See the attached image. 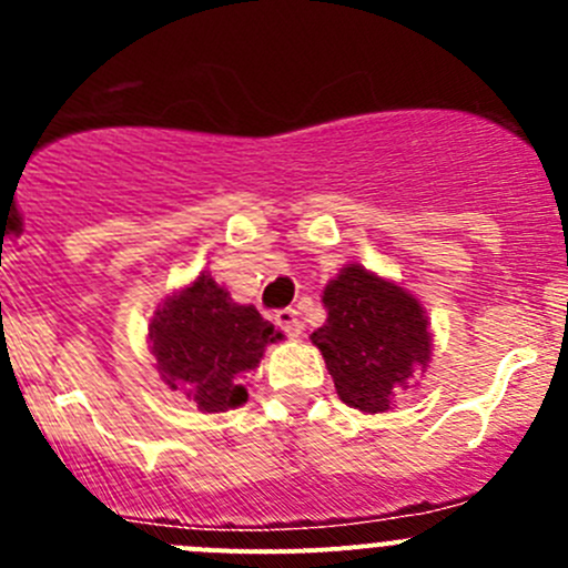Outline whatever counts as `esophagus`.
<instances>
[{
  "instance_id": "1",
  "label": "esophagus",
  "mask_w": 568,
  "mask_h": 568,
  "mask_svg": "<svg viewBox=\"0 0 568 568\" xmlns=\"http://www.w3.org/2000/svg\"><path fill=\"white\" fill-rule=\"evenodd\" d=\"M274 324L285 332L288 337H300L302 335V321L300 313L291 311V307H283V311L274 313Z\"/></svg>"
}]
</instances>
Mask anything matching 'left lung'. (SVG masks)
I'll return each instance as SVG.
<instances>
[{
	"mask_svg": "<svg viewBox=\"0 0 568 568\" xmlns=\"http://www.w3.org/2000/svg\"><path fill=\"white\" fill-rule=\"evenodd\" d=\"M324 326L311 335L343 404L387 412L432 359L426 307L393 280L346 263L321 296Z\"/></svg>",
	"mask_w": 568,
	"mask_h": 568,
	"instance_id": "1",
	"label": "left lung"
}]
</instances>
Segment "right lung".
I'll return each mask as SVG.
<instances>
[{"mask_svg": "<svg viewBox=\"0 0 568 568\" xmlns=\"http://www.w3.org/2000/svg\"><path fill=\"white\" fill-rule=\"evenodd\" d=\"M280 332L252 305H236L209 272L175 291L153 313L148 341L170 390L200 412L236 409L247 400L242 376L257 368Z\"/></svg>", "mask_w": 568, "mask_h": 568, "instance_id": "right-lung-1", "label": "right lung"}]
</instances>
